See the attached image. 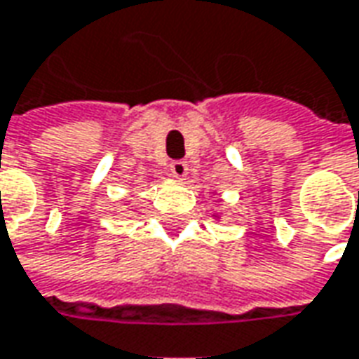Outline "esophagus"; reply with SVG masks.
<instances>
[{
    "mask_svg": "<svg viewBox=\"0 0 359 359\" xmlns=\"http://www.w3.org/2000/svg\"><path fill=\"white\" fill-rule=\"evenodd\" d=\"M169 167H171L172 177H177V179H182V177H187L188 165L184 161H172Z\"/></svg>",
    "mask_w": 359,
    "mask_h": 359,
    "instance_id": "obj_1",
    "label": "esophagus"
}]
</instances>
